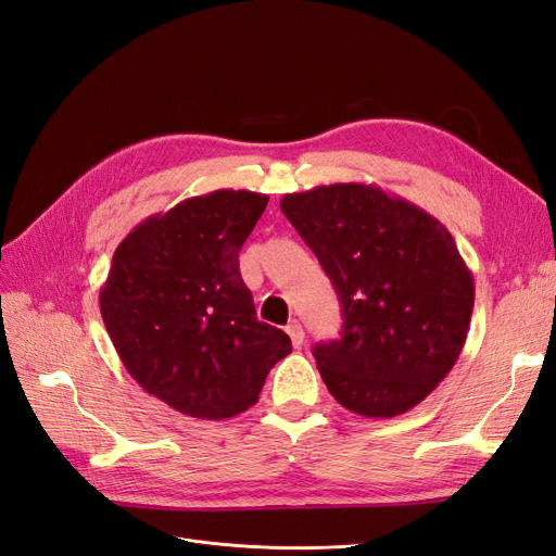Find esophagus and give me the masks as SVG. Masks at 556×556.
Here are the masks:
<instances>
[{
	"instance_id": "34e87169",
	"label": "esophagus",
	"mask_w": 556,
	"mask_h": 556,
	"mask_svg": "<svg viewBox=\"0 0 556 556\" xmlns=\"http://www.w3.org/2000/svg\"><path fill=\"white\" fill-rule=\"evenodd\" d=\"M286 332H289L293 346L300 349L302 342H304V330H302V326H300V320H291V324L286 326Z\"/></svg>"
}]
</instances>
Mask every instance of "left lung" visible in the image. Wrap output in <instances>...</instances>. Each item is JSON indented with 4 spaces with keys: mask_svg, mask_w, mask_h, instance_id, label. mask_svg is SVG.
Here are the masks:
<instances>
[{
    "mask_svg": "<svg viewBox=\"0 0 556 556\" xmlns=\"http://www.w3.org/2000/svg\"><path fill=\"white\" fill-rule=\"evenodd\" d=\"M342 302V337L316 344L330 395L365 418L420 404L457 363L473 275L447 228L376 185L339 182L281 199Z\"/></svg>",
    "mask_w": 556,
    "mask_h": 556,
    "instance_id": "8db88e82",
    "label": "left lung"
}]
</instances>
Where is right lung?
Returning a JSON list of instances; mask_svg holds the SVG:
<instances>
[{"instance_id": "add662e5", "label": "right lung", "mask_w": 556, "mask_h": 556, "mask_svg": "<svg viewBox=\"0 0 556 556\" xmlns=\"http://www.w3.org/2000/svg\"><path fill=\"white\" fill-rule=\"evenodd\" d=\"M265 193L219 189L152 214L124 238L101 286V318L122 365L185 416L224 420L258 402L265 376L291 353L261 324L238 254Z\"/></svg>"}]
</instances>
